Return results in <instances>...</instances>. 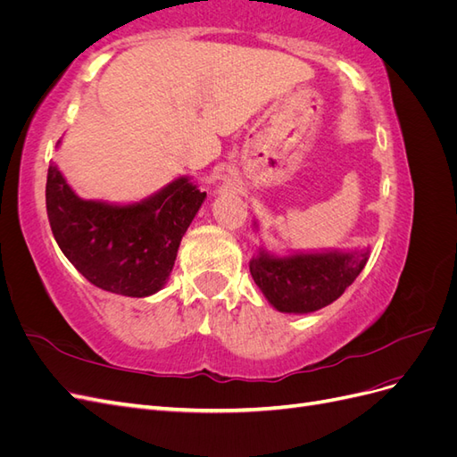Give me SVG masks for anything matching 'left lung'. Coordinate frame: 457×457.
I'll return each mask as SVG.
<instances>
[{"instance_id": "1", "label": "left lung", "mask_w": 457, "mask_h": 457, "mask_svg": "<svg viewBox=\"0 0 457 457\" xmlns=\"http://www.w3.org/2000/svg\"><path fill=\"white\" fill-rule=\"evenodd\" d=\"M368 257V250L287 257H274L261 250L250 261V272L276 311L305 314L328 307L341 297L362 272Z\"/></svg>"}]
</instances>
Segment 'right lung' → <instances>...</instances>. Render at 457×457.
I'll return each instance as SVG.
<instances>
[{
	"label": "right lung",
	"instance_id": "1",
	"mask_svg": "<svg viewBox=\"0 0 457 457\" xmlns=\"http://www.w3.org/2000/svg\"><path fill=\"white\" fill-rule=\"evenodd\" d=\"M204 198L181 177L129 205L81 200L57 165L47 170V217L62 253L93 286L128 297L162 289Z\"/></svg>",
	"mask_w": 457,
	"mask_h": 457
}]
</instances>
